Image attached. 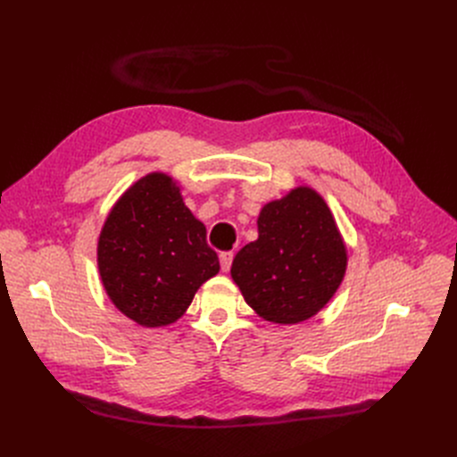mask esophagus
I'll list each match as a JSON object with an SVG mask.
<instances>
[{
    "label": "esophagus",
    "mask_w": 457,
    "mask_h": 457,
    "mask_svg": "<svg viewBox=\"0 0 457 457\" xmlns=\"http://www.w3.org/2000/svg\"><path fill=\"white\" fill-rule=\"evenodd\" d=\"M232 258H234V254H232L230 251H225V253L220 254V264H221V270H223V271H228V270H230Z\"/></svg>",
    "instance_id": "34e87169"
}]
</instances>
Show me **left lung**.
<instances>
[{"label": "left lung", "instance_id": "8db88e82", "mask_svg": "<svg viewBox=\"0 0 457 457\" xmlns=\"http://www.w3.org/2000/svg\"><path fill=\"white\" fill-rule=\"evenodd\" d=\"M258 240L237 251L232 280L247 305L266 321L292 325L318 314L345 275L347 251L321 195L294 187L264 204Z\"/></svg>", "mask_w": 457, "mask_h": 457}]
</instances>
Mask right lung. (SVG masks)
<instances>
[{
    "label": "right lung",
    "mask_w": 457,
    "mask_h": 457,
    "mask_svg": "<svg viewBox=\"0 0 457 457\" xmlns=\"http://www.w3.org/2000/svg\"><path fill=\"white\" fill-rule=\"evenodd\" d=\"M96 262L105 294L141 328L175 323L220 273L206 227L165 172H150L120 195L102 227Z\"/></svg>",
    "instance_id": "obj_1"
}]
</instances>
